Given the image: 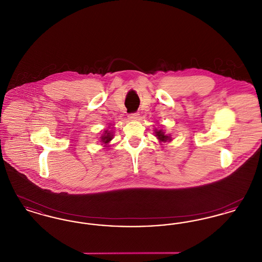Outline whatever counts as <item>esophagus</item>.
I'll use <instances>...</instances> for the list:
<instances>
[{"instance_id":"esophagus-1","label":"esophagus","mask_w":262,"mask_h":262,"mask_svg":"<svg viewBox=\"0 0 262 262\" xmlns=\"http://www.w3.org/2000/svg\"><path fill=\"white\" fill-rule=\"evenodd\" d=\"M127 118H128L129 121H137V119L139 118V114H137V113L129 114V115L127 116Z\"/></svg>"}]
</instances>
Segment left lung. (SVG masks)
<instances>
[{
    "label": "left lung",
    "instance_id": "obj_1",
    "mask_svg": "<svg viewBox=\"0 0 262 262\" xmlns=\"http://www.w3.org/2000/svg\"><path fill=\"white\" fill-rule=\"evenodd\" d=\"M154 134H155V137H157V139L159 140L160 143H162V142H171L173 140L171 135H166L162 128L158 129V128L155 127L154 128Z\"/></svg>",
    "mask_w": 262,
    "mask_h": 262
}]
</instances>
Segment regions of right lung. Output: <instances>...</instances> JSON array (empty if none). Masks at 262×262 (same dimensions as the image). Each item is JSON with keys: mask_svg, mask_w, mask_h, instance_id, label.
Segmentation results:
<instances>
[{"mask_svg": "<svg viewBox=\"0 0 262 262\" xmlns=\"http://www.w3.org/2000/svg\"><path fill=\"white\" fill-rule=\"evenodd\" d=\"M112 124H110L109 127L107 129H105L103 132V134L100 136L99 141L101 142V145H103L104 147H109V143L112 140L114 137V133H113L112 128H111ZM104 149V148H103Z\"/></svg>", "mask_w": 262, "mask_h": 262, "instance_id": "obj_1", "label": "right lung"}]
</instances>
